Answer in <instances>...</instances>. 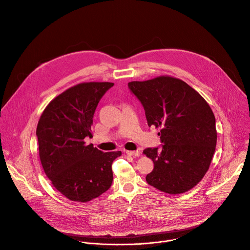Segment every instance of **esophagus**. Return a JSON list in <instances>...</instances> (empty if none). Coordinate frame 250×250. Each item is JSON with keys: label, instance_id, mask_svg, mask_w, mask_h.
<instances>
[{"label": "esophagus", "instance_id": "34e87169", "mask_svg": "<svg viewBox=\"0 0 250 250\" xmlns=\"http://www.w3.org/2000/svg\"><path fill=\"white\" fill-rule=\"evenodd\" d=\"M126 153L128 154V155H130V156H136V157H139L140 155H141V152L140 151H131V150H127L126 151Z\"/></svg>", "mask_w": 250, "mask_h": 250}]
</instances>
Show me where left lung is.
<instances>
[{"label": "left lung", "mask_w": 250, "mask_h": 250, "mask_svg": "<svg viewBox=\"0 0 250 250\" xmlns=\"http://www.w3.org/2000/svg\"><path fill=\"white\" fill-rule=\"evenodd\" d=\"M142 103L148 126L161 128L160 147L144 153L154 163L147 183L168 194L184 193L208 171L215 151L214 114L206 100L181 80L167 76L128 83Z\"/></svg>", "instance_id": "left-lung-1"}]
</instances>
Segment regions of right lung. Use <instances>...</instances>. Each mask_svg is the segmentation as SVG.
I'll return each mask as SVG.
<instances>
[{
    "label": "right lung",
    "mask_w": 250,
    "mask_h": 250,
    "mask_svg": "<svg viewBox=\"0 0 250 250\" xmlns=\"http://www.w3.org/2000/svg\"><path fill=\"white\" fill-rule=\"evenodd\" d=\"M112 83H84L54 98L37 127L40 159L53 186L71 201L86 203L109 189L111 164L121 151L103 152L92 138L96 107Z\"/></svg>",
    "instance_id": "1"
}]
</instances>
